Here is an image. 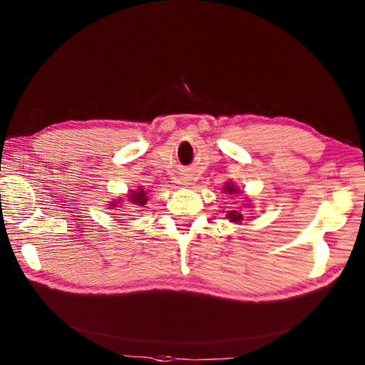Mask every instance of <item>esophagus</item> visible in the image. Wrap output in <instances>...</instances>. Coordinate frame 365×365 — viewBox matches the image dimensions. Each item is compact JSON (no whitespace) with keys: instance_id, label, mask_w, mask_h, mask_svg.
<instances>
[{"instance_id":"1","label":"esophagus","mask_w":365,"mask_h":365,"mask_svg":"<svg viewBox=\"0 0 365 365\" xmlns=\"http://www.w3.org/2000/svg\"><path fill=\"white\" fill-rule=\"evenodd\" d=\"M178 183H179V185H189V183H187V179H183V178L178 179Z\"/></svg>"}]
</instances>
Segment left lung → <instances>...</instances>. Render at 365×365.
<instances>
[{
	"mask_svg": "<svg viewBox=\"0 0 365 365\" xmlns=\"http://www.w3.org/2000/svg\"><path fill=\"white\" fill-rule=\"evenodd\" d=\"M223 190L225 194H229V195H235L240 192V187H237L232 182H227L225 186H223ZM226 217L234 222V223H241L244 220V213L240 212V210H231V212H227Z\"/></svg>",
	"mask_w": 365,
	"mask_h": 365,
	"instance_id": "8db88e82",
	"label": "left lung"
}]
</instances>
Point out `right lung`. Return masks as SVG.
<instances>
[{
  "instance_id": "1",
  "label": "right lung",
  "mask_w": 365,
  "mask_h": 365,
  "mask_svg": "<svg viewBox=\"0 0 365 365\" xmlns=\"http://www.w3.org/2000/svg\"><path fill=\"white\" fill-rule=\"evenodd\" d=\"M127 201L128 204H131V207H143L146 202H148V197H146V190H143L142 186H139L138 189L134 190H130L128 192V197H127ZM118 202H110V210H113L115 207H117Z\"/></svg>"
}]
</instances>
